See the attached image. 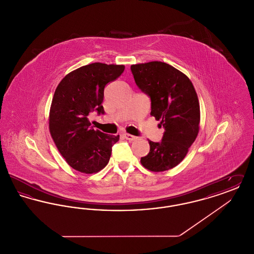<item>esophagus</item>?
<instances>
[{
  "mask_svg": "<svg viewBox=\"0 0 254 254\" xmlns=\"http://www.w3.org/2000/svg\"><path fill=\"white\" fill-rule=\"evenodd\" d=\"M124 135H125V138H126L127 140H128V141H135V140L137 139L136 136H133V135L128 134V133H125Z\"/></svg>",
  "mask_w": 254,
  "mask_h": 254,
  "instance_id": "obj_1",
  "label": "esophagus"
}]
</instances>
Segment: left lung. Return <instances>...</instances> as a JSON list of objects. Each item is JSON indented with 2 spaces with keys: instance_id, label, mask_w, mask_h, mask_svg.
<instances>
[{
  "instance_id": "left-lung-1",
  "label": "left lung",
  "mask_w": 254,
  "mask_h": 254,
  "mask_svg": "<svg viewBox=\"0 0 254 254\" xmlns=\"http://www.w3.org/2000/svg\"><path fill=\"white\" fill-rule=\"evenodd\" d=\"M130 69L137 86L150 98V115L165 128L161 142L148 141L150 149L141 164L155 172L169 170L186 157L199 132L196 91L190 80L169 64L149 62Z\"/></svg>"
}]
</instances>
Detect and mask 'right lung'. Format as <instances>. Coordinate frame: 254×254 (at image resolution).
<instances>
[{"mask_svg":"<svg viewBox=\"0 0 254 254\" xmlns=\"http://www.w3.org/2000/svg\"><path fill=\"white\" fill-rule=\"evenodd\" d=\"M124 70L123 64L93 63L68 73L57 86L49 112V130L72 169L91 174L108 165L119 135L94 130L87 116L94 111L105 114V86Z\"/></svg>","mask_w":254,"mask_h":254,"instance_id":"add662e5","label":"right lung"}]
</instances>
